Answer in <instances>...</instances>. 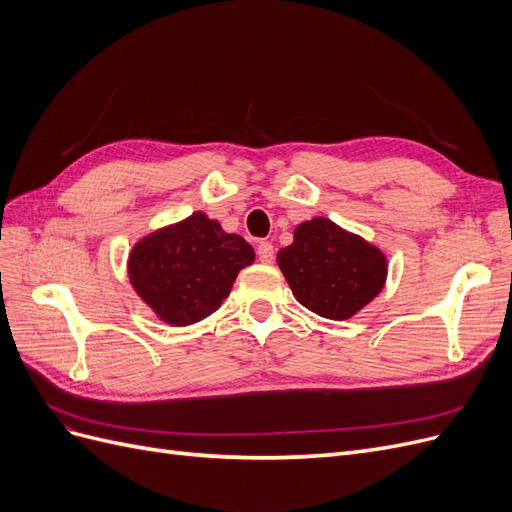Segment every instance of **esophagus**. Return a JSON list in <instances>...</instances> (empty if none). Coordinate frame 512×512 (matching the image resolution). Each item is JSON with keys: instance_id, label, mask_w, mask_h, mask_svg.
Instances as JSON below:
<instances>
[{"instance_id": "34e87169", "label": "esophagus", "mask_w": 512, "mask_h": 512, "mask_svg": "<svg viewBox=\"0 0 512 512\" xmlns=\"http://www.w3.org/2000/svg\"><path fill=\"white\" fill-rule=\"evenodd\" d=\"M256 252H258V260L267 262V265H269V262H273V258H275V250H273V245L269 241H260Z\"/></svg>"}]
</instances>
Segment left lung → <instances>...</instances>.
Masks as SVG:
<instances>
[{
  "label": "left lung",
  "instance_id": "left-lung-1",
  "mask_svg": "<svg viewBox=\"0 0 512 512\" xmlns=\"http://www.w3.org/2000/svg\"><path fill=\"white\" fill-rule=\"evenodd\" d=\"M292 235V243L277 252V265L309 312L348 320L382 292L389 262L374 243L329 218L301 222Z\"/></svg>",
  "mask_w": 512,
  "mask_h": 512
}]
</instances>
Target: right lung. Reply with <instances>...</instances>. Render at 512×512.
<instances>
[{
    "label": "right lung",
    "mask_w": 512,
    "mask_h": 512,
    "mask_svg": "<svg viewBox=\"0 0 512 512\" xmlns=\"http://www.w3.org/2000/svg\"><path fill=\"white\" fill-rule=\"evenodd\" d=\"M256 254L241 235L194 211L141 237L128 256V277L141 301L170 327L205 320L228 297Z\"/></svg>",
    "instance_id": "1"
}]
</instances>
